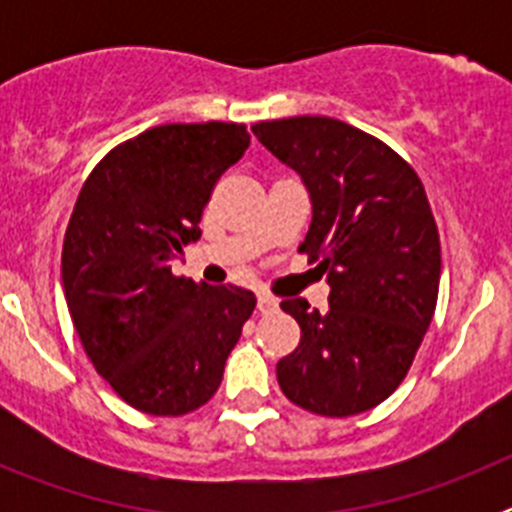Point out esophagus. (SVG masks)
<instances>
[{"label": "esophagus", "instance_id": "1", "mask_svg": "<svg viewBox=\"0 0 512 512\" xmlns=\"http://www.w3.org/2000/svg\"><path fill=\"white\" fill-rule=\"evenodd\" d=\"M256 307H259V312H277L279 310V300H277V297L266 295V292H261L259 300H256Z\"/></svg>", "mask_w": 512, "mask_h": 512}]
</instances>
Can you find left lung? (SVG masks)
<instances>
[{"mask_svg": "<svg viewBox=\"0 0 512 512\" xmlns=\"http://www.w3.org/2000/svg\"><path fill=\"white\" fill-rule=\"evenodd\" d=\"M312 202L300 246L328 274V310L292 297L300 346L279 359L284 395L328 418L377 408L405 379L433 320L441 243L418 174L390 146L333 117L253 125Z\"/></svg>", "mask_w": 512, "mask_h": 512, "instance_id": "left-lung-1", "label": "left lung"}]
</instances>
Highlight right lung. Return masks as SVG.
<instances>
[{
    "label": "right lung",
    "instance_id": "add662e5",
    "mask_svg": "<svg viewBox=\"0 0 512 512\" xmlns=\"http://www.w3.org/2000/svg\"><path fill=\"white\" fill-rule=\"evenodd\" d=\"M248 143L238 122L158 125L112 148L81 187L63 238V295L99 377L140 413L202 408L256 307L248 289L171 274Z\"/></svg>",
    "mask_w": 512,
    "mask_h": 512
}]
</instances>
